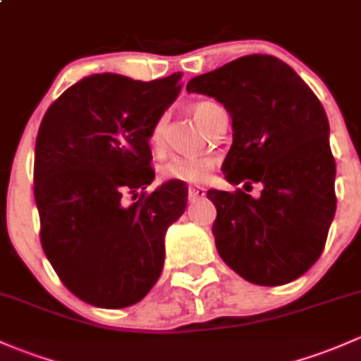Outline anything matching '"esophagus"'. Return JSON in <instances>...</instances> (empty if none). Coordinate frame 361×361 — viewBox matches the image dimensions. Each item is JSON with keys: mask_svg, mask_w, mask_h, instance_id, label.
<instances>
[{"mask_svg": "<svg viewBox=\"0 0 361 361\" xmlns=\"http://www.w3.org/2000/svg\"><path fill=\"white\" fill-rule=\"evenodd\" d=\"M204 195H207V189L203 185H191L189 188V201L201 200V197H204Z\"/></svg>", "mask_w": 361, "mask_h": 361, "instance_id": "esophagus-1", "label": "esophagus"}]
</instances>
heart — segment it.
<instances>
[{"label":"heart","mask_w":361,"mask_h":361,"mask_svg":"<svg viewBox=\"0 0 361 361\" xmlns=\"http://www.w3.org/2000/svg\"><path fill=\"white\" fill-rule=\"evenodd\" d=\"M216 104L210 102H201L192 106V117L200 123L203 129L208 127L212 110ZM165 133V120L160 118L151 129L149 142L154 149H158L164 141ZM212 170V161L207 158H185V157H173L161 165L160 176L164 180H180V182H200L207 179Z\"/></svg>","instance_id":"b5f03b06"}]
</instances>
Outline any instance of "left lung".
Segmentation results:
<instances>
[{"mask_svg":"<svg viewBox=\"0 0 361 361\" xmlns=\"http://www.w3.org/2000/svg\"><path fill=\"white\" fill-rule=\"evenodd\" d=\"M232 118L222 170L231 184L259 182L253 197L210 189L212 232L224 262L247 282L281 286L319 259L336 213V161L324 106L288 63L270 55L238 58L188 82Z\"/></svg>","mask_w":361,"mask_h":361,"instance_id":"8db88e82","label":"left lung"}]
</instances>
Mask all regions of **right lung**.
<instances>
[{"label": "right lung", "mask_w": 361, "mask_h": 361, "mask_svg": "<svg viewBox=\"0 0 361 361\" xmlns=\"http://www.w3.org/2000/svg\"><path fill=\"white\" fill-rule=\"evenodd\" d=\"M182 73L142 82L94 73L46 111L36 139L34 197L41 244L60 281L99 308H126L157 284L165 234L188 192L169 180L129 207L154 179L149 135L180 92Z\"/></svg>", "instance_id": "1"}]
</instances>
